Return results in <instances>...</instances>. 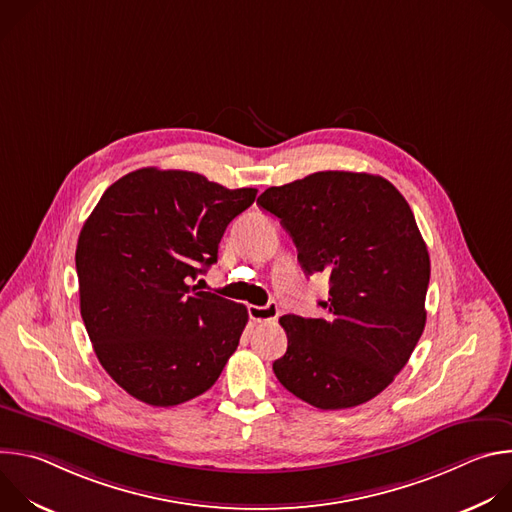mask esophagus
I'll list each match as a JSON object with an SVG mask.
<instances>
[{
  "label": "esophagus",
  "instance_id": "esophagus-1",
  "mask_svg": "<svg viewBox=\"0 0 512 512\" xmlns=\"http://www.w3.org/2000/svg\"><path fill=\"white\" fill-rule=\"evenodd\" d=\"M247 310L253 322H273L279 316V308L275 302H269L267 306H249Z\"/></svg>",
  "mask_w": 512,
  "mask_h": 512
}]
</instances>
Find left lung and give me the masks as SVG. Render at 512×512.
Segmentation results:
<instances>
[{
	"label": "left lung",
	"mask_w": 512,
	"mask_h": 512,
	"mask_svg": "<svg viewBox=\"0 0 512 512\" xmlns=\"http://www.w3.org/2000/svg\"><path fill=\"white\" fill-rule=\"evenodd\" d=\"M306 275L328 273L322 318H279L287 350L277 381L318 409H348L385 391L425 328L429 253L401 192L364 172H316L267 188Z\"/></svg>",
	"instance_id": "left-lung-1"
}]
</instances>
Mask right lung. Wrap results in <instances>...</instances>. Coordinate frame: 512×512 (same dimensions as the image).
<instances>
[{"label": "right lung", "instance_id": "right-lung-1", "mask_svg": "<svg viewBox=\"0 0 512 512\" xmlns=\"http://www.w3.org/2000/svg\"><path fill=\"white\" fill-rule=\"evenodd\" d=\"M196 172L141 168L111 184L77 243L81 316L109 377L172 407L208 391L239 346L243 304L188 285L255 202Z\"/></svg>", "mask_w": 512, "mask_h": 512}]
</instances>
